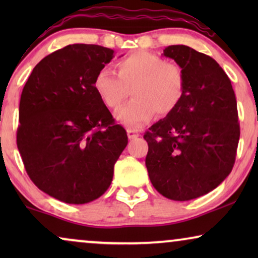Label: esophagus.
Wrapping results in <instances>:
<instances>
[{"label":"esophagus","instance_id":"1","mask_svg":"<svg viewBox=\"0 0 258 258\" xmlns=\"http://www.w3.org/2000/svg\"><path fill=\"white\" fill-rule=\"evenodd\" d=\"M126 135H128V139L129 140H135V139H137V137L140 136V133L137 132V130L129 129V130H126Z\"/></svg>","mask_w":258,"mask_h":258}]
</instances>
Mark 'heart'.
<instances>
[{
  "instance_id": "1",
  "label": "heart",
  "mask_w": 258,
  "mask_h": 258,
  "mask_svg": "<svg viewBox=\"0 0 258 258\" xmlns=\"http://www.w3.org/2000/svg\"><path fill=\"white\" fill-rule=\"evenodd\" d=\"M118 76L101 69L94 79V89L110 109H118L133 90L134 100L116 112L118 123L140 128L155 114L167 116L175 110L184 93L185 79L176 63L165 62L158 55L139 51L117 64Z\"/></svg>"
}]
</instances>
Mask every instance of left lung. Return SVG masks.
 <instances>
[{
    "mask_svg": "<svg viewBox=\"0 0 258 258\" xmlns=\"http://www.w3.org/2000/svg\"><path fill=\"white\" fill-rule=\"evenodd\" d=\"M163 56L184 73L182 100L147 132L146 165L154 188L172 201L206 195L227 178L239 140L237 102L231 82L210 56L169 45Z\"/></svg>",
    "mask_w": 258,
    "mask_h": 258,
    "instance_id": "left-lung-1",
    "label": "left lung"
}]
</instances>
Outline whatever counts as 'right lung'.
<instances>
[{
	"label": "right lung",
	"instance_id": "right-lung-1",
	"mask_svg": "<svg viewBox=\"0 0 258 258\" xmlns=\"http://www.w3.org/2000/svg\"><path fill=\"white\" fill-rule=\"evenodd\" d=\"M114 56L101 45L69 44L41 59L22 90L17 148L24 168L38 189L64 203L103 195L128 144L94 89Z\"/></svg>",
	"mask_w": 258,
	"mask_h": 258
}]
</instances>
